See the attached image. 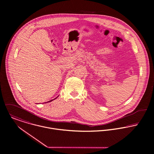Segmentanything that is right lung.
<instances>
[{
  "label": "right lung",
  "mask_w": 154,
  "mask_h": 154,
  "mask_svg": "<svg viewBox=\"0 0 154 154\" xmlns=\"http://www.w3.org/2000/svg\"><path fill=\"white\" fill-rule=\"evenodd\" d=\"M56 98H57V97H56ZM56 98H55V99H56ZM52 100H50V101H49L48 102H51Z\"/></svg>",
  "instance_id": "add662e5"
}]
</instances>
